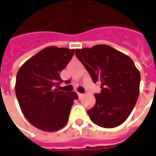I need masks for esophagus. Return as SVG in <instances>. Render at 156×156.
I'll use <instances>...</instances> for the list:
<instances>
[{"label": "esophagus", "instance_id": "34e87169", "mask_svg": "<svg viewBox=\"0 0 156 156\" xmlns=\"http://www.w3.org/2000/svg\"><path fill=\"white\" fill-rule=\"evenodd\" d=\"M78 95L79 97V99H81L82 97L83 96V94H81V93H78Z\"/></svg>", "mask_w": 156, "mask_h": 156}]
</instances>
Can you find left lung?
I'll return each mask as SVG.
<instances>
[{
  "mask_svg": "<svg viewBox=\"0 0 156 156\" xmlns=\"http://www.w3.org/2000/svg\"><path fill=\"white\" fill-rule=\"evenodd\" d=\"M75 55L94 83H101L95 105L87 111L90 120L105 128L123 123L139 98L140 74L133 60L106 44L77 49Z\"/></svg>",
  "mask_w": 156,
  "mask_h": 156,
  "instance_id": "8db88e82",
  "label": "left lung"
}]
</instances>
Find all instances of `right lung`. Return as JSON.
Instances as JSON below:
<instances>
[{
    "label": "right lung",
    "instance_id": "obj_1",
    "mask_svg": "<svg viewBox=\"0 0 156 156\" xmlns=\"http://www.w3.org/2000/svg\"><path fill=\"white\" fill-rule=\"evenodd\" d=\"M74 55V50L49 46L20 67L15 92L23 114L33 126L45 132L57 131L67 124L75 92L57 89L61 72Z\"/></svg>",
    "mask_w": 156,
    "mask_h": 156
}]
</instances>
